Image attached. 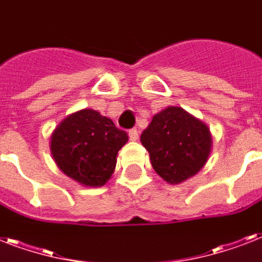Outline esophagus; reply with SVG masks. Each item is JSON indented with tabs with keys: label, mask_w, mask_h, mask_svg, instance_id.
Instances as JSON below:
<instances>
[{
	"label": "esophagus",
	"mask_w": 262,
	"mask_h": 262,
	"mask_svg": "<svg viewBox=\"0 0 262 262\" xmlns=\"http://www.w3.org/2000/svg\"><path fill=\"white\" fill-rule=\"evenodd\" d=\"M129 139H130L132 141H137V140H139V130H137V129H130V130H129Z\"/></svg>",
	"instance_id": "1"
}]
</instances>
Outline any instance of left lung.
Here are the masks:
<instances>
[{"mask_svg": "<svg viewBox=\"0 0 262 262\" xmlns=\"http://www.w3.org/2000/svg\"><path fill=\"white\" fill-rule=\"evenodd\" d=\"M140 141L156 174L171 185L203 170L212 151L209 127L182 107L168 106L154 115Z\"/></svg>", "mask_w": 262, "mask_h": 262, "instance_id": "8db88e82", "label": "left lung"}]
</instances>
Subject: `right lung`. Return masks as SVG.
Wrapping results in <instances>:
<instances>
[{
    "mask_svg": "<svg viewBox=\"0 0 262 262\" xmlns=\"http://www.w3.org/2000/svg\"><path fill=\"white\" fill-rule=\"evenodd\" d=\"M127 133L92 108L72 113L51 133L50 151L55 164L80 185L100 187L111 178L117 155Z\"/></svg>",
    "mask_w": 262,
    "mask_h": 262,
    "instance_id": "obj_1",
    "label": "right lung"
}]
</instances>
